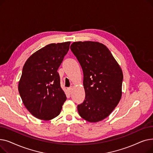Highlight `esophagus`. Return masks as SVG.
<instances>
[{
  "label": "esophagus",
  "instance_id": "obj_1",
  "mask_svg": "<svg viewBox=\"0 0 153 153\" xmlns=\"http://www.w3.org/2000/svg\"><path fill=\"white\" fill-rule=\"evenodd\" d=\"M68 92L71 94L72 92V87H69L68 88Z\"/></svg>",
  "mask_w": 153,
  "mask_h": 153
}]
</instances>
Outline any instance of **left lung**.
<instances>
[{
    "label": "left lung",
    "mask_w": 153,
    "mask_h": 153,
    "mask_svg": "<svg viewBox=\"0 0 153 153\" xmlns=\"http://www.w3.org/2000/svg\"><path fill=\"white\" fill-rule=\"evenodd\" d=\"M71 50L82 67L85 100L77 105L82 118L98 122L117 106L122 94L123 72L107 47L95 42L72 43Z\"/></svg>",
    "instance_id": "8db88e82"
}]
</instances>
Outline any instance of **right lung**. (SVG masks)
Here are the masks:
<instances>
[{"label":"right lung","mask_w":153,"mask_h":153,"mask_svg":"<svg viewBox=\"0 0 153 153\" xmlns=\"http://www.w3.org/2000/svg\"><path fill=\"white\" fill-rule=\"evenodd\" d=\"M70 43L48 45L31 54L24 64L19 94L27 109L38 119L48 121L58 116L66 100L57 71Z\"/></svg>","instance_id":"add662e5"}]
</instances>
